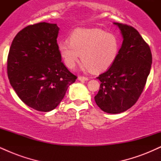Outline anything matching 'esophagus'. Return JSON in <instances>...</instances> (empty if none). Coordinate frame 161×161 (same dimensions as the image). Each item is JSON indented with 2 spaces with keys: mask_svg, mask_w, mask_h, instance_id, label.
<instances>
[{
  "mask_svg": "<svg viewBox=\"0 0 161 161\" xmlns=\"http://www.w3.org/2000/svg\"><path fill=\"white\" fill-rule=\"evenodd\" d=\"M78 80H79V81H88V77H85V76H79L78 77Z\"/></svg>",
  "mask_w": 161,
  "mask_h": 161,
  "instance_id": "esophagus-1",
  "label": "esophagus"
}]
</instances>
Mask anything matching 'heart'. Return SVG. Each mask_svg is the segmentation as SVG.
I'll return each instance as SVG.
<instances>
[{
    "label": "heart",
    "instance_id": "1",
    "mask_svg": "<svg viewBox=\"0 0 161 161\" xmlns=\"http://www.w3.org/2000/svg\"><path fill=\"white\" fill-rule=\"evenodd\" d=\"M69 39L58 42L57 50L70 69L74 67L81 54L83 69L105 71L115 62L120 48V41L115 34L99 29H77Z\"/></svg>",
    "mask_w": 161,
    "mask_h": 161
}]
</instances>
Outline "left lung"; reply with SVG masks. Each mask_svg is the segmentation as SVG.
<instances>
[{"label": "left lung", "instance_id": "8db88e82", "mask_svg": "<svg viewBox=\"0 0 161 161\" xmlns=\"http://www.w3.org/2000/svg\"><path fill=\"white\" fill-rule=\"evenodd\" d=\"M123 41L115 62L99 75L101 81L95 101L103 111L119 114L137 102L151 71L152 55L148 45L133 27L114 23Z\"/></svg>", "mask_w": 161, "mask_h": 161}]
</instances>
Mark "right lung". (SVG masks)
I'll return each instance as SVG.
<instances>
[{"label": "right lung", "instance_id": "add662e5", "mask_svg": "<svg viewBox=\"0 0 161 161\" xmlns=\"http://www.w3.org/2000/svg\"><path fill=\"white\" fill-rule=\"evenodd\" d=\"M57 24L39 23L17 33L9 51L7 75L21 101L41 112L56 108L77 77L61 61Z\"/></svg>", "mask_w": 161, "mask_h": 161}]
</instances>
